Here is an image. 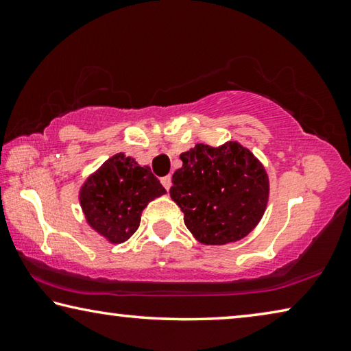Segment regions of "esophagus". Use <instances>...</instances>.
Here are the masks:
<instances>
[{"instance_id":"esophagus-1","label":"esophagus","mask_w":351,"mask_h":351,"mask_svg":"<svg viewBox=\"0 0 351 351\" xmlns=\"http://www.w3.org/2000/svg\"><path fill=\"white\" fill-rule=\"evenodd\" d=\"M161 184H162V186L165 187V190H169V189L171 187V176H170V175H167V176L161 178Z\"/></svg>"}]
</instances>
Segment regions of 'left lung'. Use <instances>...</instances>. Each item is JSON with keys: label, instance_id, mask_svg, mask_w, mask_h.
I'll return each mask as SVG.
<instances>
[{"label": "left lung", "instance_id": "8db88e82", "mask_svg": "<svg viewBox=\"0 0 351 351\" xmlns=\"http://www.w3.org/2000/svg\"><path fill=\"white\" fill-rule=\"evenodd\" d=\"M170 197L181 207L184 223L204 245L241 240L257 226L268 203V175L245 147L198 144L181 154Z\"/></svg>", "mask_w": 351, "mask_h": 351}]
</instances>
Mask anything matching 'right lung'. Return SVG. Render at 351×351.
<instances>
[{
  "mask_svg": "<svg viewBox=\"0 0 351 351\" xmlns=\"http://www.w3.org/2000/svg\"><path fill=\"white\" fill-rule=\"evenodd\" d=\"M164 193L150 167H139L133 158L117 153L85 182L80 203L88 223L99 234L111 243H122L139 228L148 201Z\"/></svg>",
  "mask_w": 351,
  "mask_h": 351,
  "instance_id": "right-lung-1",
  "label": "right lung"
}]
</instances>
